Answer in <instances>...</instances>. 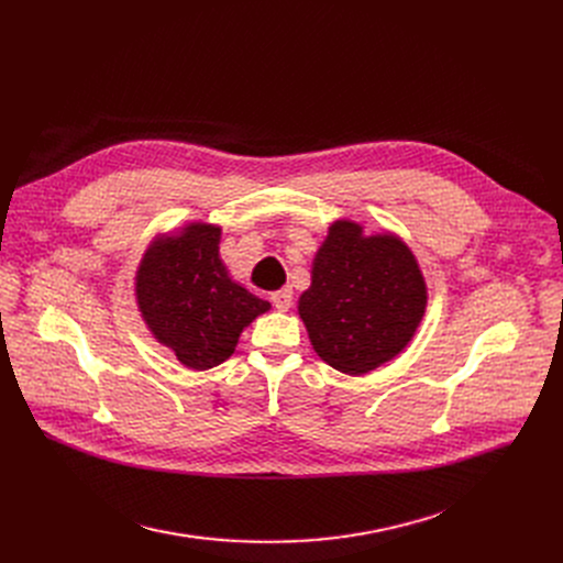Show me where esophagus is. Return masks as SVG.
I'll return each instance as SVG.
<instances>
[{
    "mask_svg": "<svg viewBox=\"0 0 563 563\" xmlns=\"http://www.w3.org/2000/svg\"><path fill=\"white\" fill-rule=\"evenodd\" d=\"M272 303L278 312H287L291 308V289L289 287H283L278 291L272 294Z\"/></svg>",
    "mask_w": 563,
    "mask_h": 563,
    "instance_id": "1",
    "label": "esophagus"
}]
</instances>
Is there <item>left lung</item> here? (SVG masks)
Returning <instances> with one entry per match:
<instances>
[{"label": "left lung", "instance_id": "left-lung-1", "mask_svg": "<svg viewBox=\"0 0 563 563\" xmlns=\"http://www.w3.org/2000/svg\"><path fill=\"white\" fill-rule=\"evenodd\" d=\"M427 301L420 262L399 234L338 219L314 253L310 287L297 308L317 356L342 374L363 376L410 344Z\"/></svg>", "mask_w": 563, "mask_h": 563}]
</instances>
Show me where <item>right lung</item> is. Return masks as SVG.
<instances>
[{"label":"right lung","instance_id":"obj_1","mask_svg":"<svg viewBox=\"0 0 563 563\" xmlns=\"http://www.w3.org/2000/svg\"><path fill=\"white\" fill-rule=\"evenodd\" d=\"M219 244L221 225L189 221L157 234L134 274L145 329L196 372L228 361L244 329L272 310L230 276Z\"/></svg>","mask_w":563,"mask_h":563}]
</instances>
